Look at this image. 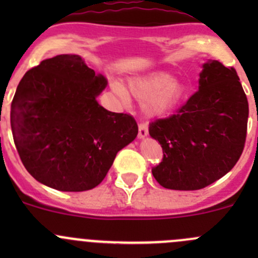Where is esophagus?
<instances>
[{"label": "esophagus", "instance_id": "esophagus-1", "mask_svg": "<svg viewBox=\"0 0 258 258\" xmlns=\"http://www.w3.org/2000/svg\"><path fill=\"white\" fill-rule=\"evenodd\" d=\"M148 135V126L146 123L139 124V139H145Z\"/></svg>", "mask_w": 258, "mask_h": 258}]
</instances>
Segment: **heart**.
Instances as JSON below:
<instances>
[{
  "instance_id": "1",
  "label": "heart",
  "mask_w": 258,
  "mask_h": 258,
  "mask_svg": "<svg viewBox=\"0 0 258 258\" xmlns=\"http://www.w3.org/2000/svg\"><path fill=\"white\" fill-rule=\"evenodd\" d=\"M113 87L123 100H126L128 93L136 100L144 101V111L150 117L162 116L170 112L181 102L186 93L184 86L165 72H152L128 80L127 93L124 88L117 83Z\"/></svg>"
}]
</instances>
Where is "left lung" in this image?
<instances>
[{
    "instance_id": "obj_1",
    "label": "left lung",
    "mask_w": 258,
    "mask_h": 258,
    "mask_svg": "<svg viewBox=\"0 0 258 258\" xmlns=\"http://www.w3.org/2000/svg\"><path fill=\"white\" fill-rule=\"evenodd\" d=\"M199 85L177 113L148 127L163 150L152 175L165 188H204L230 172L243 151L248 102L236 70L206 62Z\"/></svg>"
}]
</instances>
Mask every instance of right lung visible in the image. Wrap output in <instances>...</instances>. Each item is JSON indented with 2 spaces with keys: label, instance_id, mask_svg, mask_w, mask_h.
Segmentation results:
<instances>
[{
  "label": "right lung",
  "instance_id": "obj_1",
  "mask_svg": "<svg viewBox=\"0 0 258 258\" xmlns=\"http://www.w3.org/2000/svg\"><path fill=\"white\" fill-rule=\"evenodd\" d=\"M106 85L79 54H58L26 72L11 103V128L33 178L64 192L103 181L117 152L139 134L134 117L97 102Z\"/></svg>",
  "mask_w": 258,
  "mask_h": 258
}]
</instances>
